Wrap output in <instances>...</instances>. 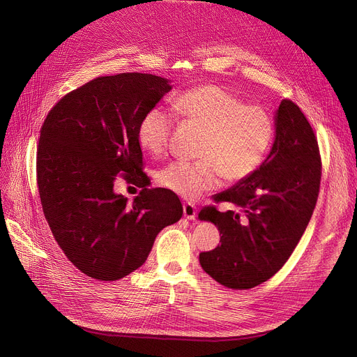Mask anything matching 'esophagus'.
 <instances>
[{
	"mask_svg": "<svg viewBox=\"0 0 357 357\" xmlns=\"http://www.w3.org/2000/svg\"><path fill=\"white\" fill-rule=\"evenodd\" d=\"M183 215L188 220H195L197 217V207L192 202H183Z\"/></svg>",
	"mask_w": 357,
	"mask_h": 357,
	"instance_id": "34e87169",
	"label": "esophagus"
}]
</instances>
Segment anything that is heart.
Instances as JSON below:
<instances>
[{"label":"heart","instance_id":"obj_1","mask_svg":"<svg viewBox=\"0 0 357 357\" xmlns=\"http://www.w3.org/2000/svg\"><path fill=\"white\" fill-rule=\"evenodd\" d=\"M178 117L202 128L195 160H175L156 179L163 188L194 199L215 188L221 176L229 182L249 178L264 163L275 136L269 112L257 104H243L224 88L205 84L186 89L172 100ZM152 107L137 128L140 146L153 156L163 155L175 127V116Z\"/></svg>","mask_w":357,"mask_h":357}]
</instances>
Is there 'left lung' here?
<instances>
[{"label":"left lung","instance_id":"left-lung-1","mask_svg":"<svg viewBox=\"0 0 357 357\" xmlns=\"http://www.w3.org/2000/svg\"><path fill=\"white\" fill-rule=\"evenodd\" d=\"M269 156L249 178L214 195V202L241 208L221 213L204 207L198 217L214 222L221 246L199 253V264L218 284L250 289L266 282L292 255L315 208L321 156L314 130L291 100L276 111Z\"/></svg>","mask_w":357,"mask_h":357}]
</instances>
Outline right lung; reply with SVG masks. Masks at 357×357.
Returning <instances> with one entry per match:
<instances>
[{"mask_svg":"<svg viewBox=\"0 0 357 357\" xmlns=\"http://www.w3.org/2000/svg\"><path fill=\"white\" fill-rule=\"evenodd\" d=\"M172 89L152 73L96 78L49 111L37 144L36 174L45 218L69 261L97 280L140 268L158 233L182 217L178 195L149 190L137 128ZM117 178L142 188L131 203Z\"/></svg>","mask_w":357,"mask_h":357,"instance_id":"obj_1","label":"right lung"}]
</instances>
